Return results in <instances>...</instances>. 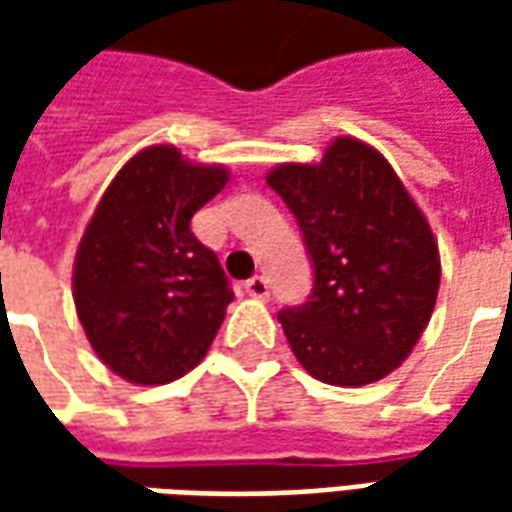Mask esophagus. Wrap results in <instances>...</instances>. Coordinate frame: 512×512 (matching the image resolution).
<instances>
[{"instance_id":"1","label":"esophagus","mask_w":512,"mask_h":512,"mask_svg":"<svg viewBox=\"0 0 512 512\" xmlns=\"http://www.w3.org/2000/svg\"><path fill=\"white\" fill-rule=\"evenodd\" d=\"M246 293L255 296V299H268V279L260 277V274L252 279H246Z\"/></svg>"}]
</instances>
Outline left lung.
Masks as SVG:
<instances>
[{"label": "left lung", "mask_w": 512, "mask_h": 512, "mask_svg": "<svg viewBox=\"0 0 512 512\" xmlns=\"http://www.w3.org/2000/svg\"><path fill=\"white\" fill-rule=\"evenodd\" d=\"M268 186L299 219L312 296L279 312L299 365L332 386L389 376L425 332L441 263L425 213L376 147L337 136L318 164H279Z\"/></svg>", "instance_id": "8db88e82"}]
</instances>
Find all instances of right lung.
<instances>
[{
    "label": "right lung",
    "instance_id": "right-lung-1",
    "mask_svg": "<svg viewBox=\"0 0 512 512\" xmlns=\"http://www.w3.org/2000/svg\"><path fill=\"white\" fill-rule=\"evenodd\" d=\"M230 169L194 164L178 147L128 158L79 241L73 301L98 359L131 384L186 376L208 354L233 301L230 282L191 216L213 200Z\"/></svg>",
    "mask_w": 512,
    "mask_h": 512
}]
</instances>
